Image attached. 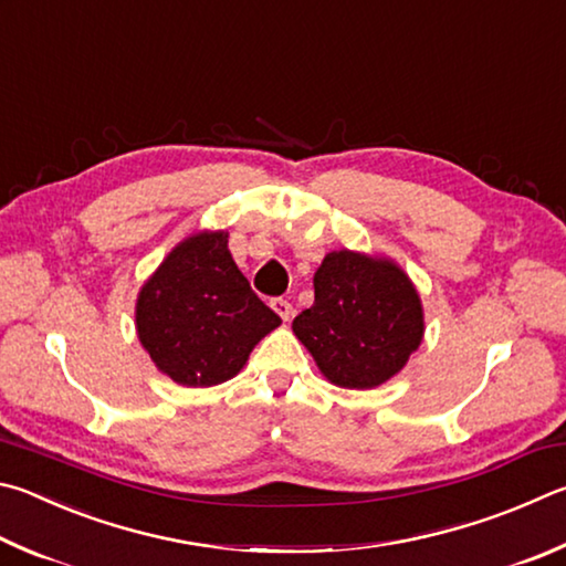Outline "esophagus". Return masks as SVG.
Segmentation results:
<instances>
[{"instance_id": "34e87169", "label": "esophagus", "mask_w": 566, "mask_h": 566, "mask_svg": "<svg viewBox=\"0 0 566 566\" xmlns=\"http://www.w3.org/2000/svg\"><path fill=\"white\" fill-rule=\"evenodd\" d=\"M272 310L276 312V314H280L282 318H284V322H290V316H292V304L290 302H286V300H282V296H276V300H272Z\"/></svg>"}]
</instances>
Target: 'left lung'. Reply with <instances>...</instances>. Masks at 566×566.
<instances>
[{"mask_svg": "<svg viewBox=\"0 0 566 566\" xmlns=\"http://www.w3.org/2000/svg\"><path fill=\"white\" fill-rule=\"evenodd\" d=\"M328 381L374 388L406 366L423 338V310L388 260L328 252L314 274V304L292 322Z\"/></svg>", "mask_w": 566, "mask_h": 566, "instance_id": "obj_1", "label": "left lung"}]
</instances>
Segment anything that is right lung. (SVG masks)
Returning a JSON list of instances; mask_svg holds the SVG:
<instances>
[{"mask_svg":"<svg viewBox=\"0 0 566 566\" xmlns=\"http://www.w3.org/2000/svg\"><path fill=\"white\" fill-rule=\"evenodd\" d=\"M280 324L234 264L228 232L180 242L143 284L136 306L143 348L182 386L228 381Z\"/></svg>","mask_w":566,"mask_h":566,"instance_id":"right-lung-1","label":"right lung"}]
</instances>
